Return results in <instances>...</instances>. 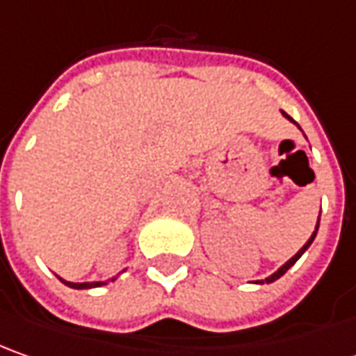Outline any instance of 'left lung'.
Here are the masks:
<instances>
[{
  "label": "left lung",
  "instance_id": "8db88e82",
  "mask_svg": "<svg viewBox=\"0 0 356 356\" xmlns=\"http://www.w3.org/2000/svg\"><path fill=\"white\" fill-rule=\"evenodd\" d=\"M282 114H284V116L288 118L289 122H293V120H291V118L288 116V114H286V112H282ZM293 124H296V122H293ZM298 128H300V126H298ZM317 228H319V218H317V227H315V230H313V234H312V238L307 240V242H305V244H303V246H301L300 250H298V254H296V256H291V258H289L288 262L284 264V266H282V268H280V270H277V272H274V274H272V276H268L266 277V280H258V282H256V284H272V282H276L277 277H282L284 276V274H286V272H288L289 268H291V266H293V264L298 262V260H300L301 258V254H303V252L307 250V248H309V246H312V242L313 240H315V234H317Z\"/></svg>",
  "mask_w": 356,
  "mask_h": 356
}]
</instances>
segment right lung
Instances as JSON below:
<instances>
[{"mask_svg": "<svg viewBox=\"0 0 356 356\" xmlns=\"http://www.w3.org/2000/svg\"><path fill=\"white\" fill-rule=\"evenodd\" d=\"M65 286L68 288H74V289H90V288H100V286H106L108 282H82V284H74V282H67V280H63V277H58ZM116 277H112V282H114Z\"/></svg>", "mask_w": 356, "mask_h": 356, "instance_id": "add662e5", "label": "right lung"}]
</instances>
